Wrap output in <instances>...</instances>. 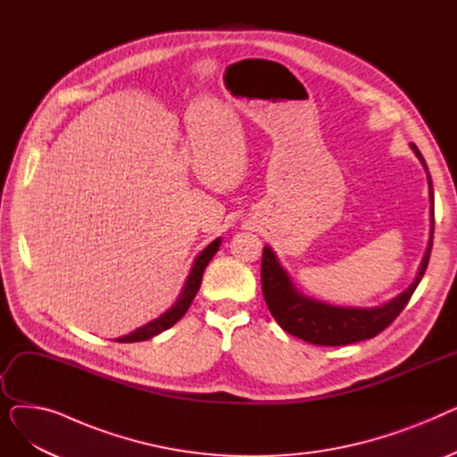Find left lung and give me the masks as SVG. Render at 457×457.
<instances>
[{"instance_id": "obj_1", "label": "left lung", "mask_w": 457, "mask_h": 457, "mask_svg": "<svg viewBox=\"0 0 457 457\" xmlns=\"http://www.w3.org/2000/svg\"><path fill=\"white\" fill-rule=\"evenodd\" d=\"M411 150L422 162L424 170L428 174V187H429V243L422 262L419 267V274L415 281L407 287L403 293H400L391 302L378 305V307H341L331 305L311 296H305L296 289L291 276L281 267L274 250L265 246L261 259V287L262 296L270 309L276 322L287 331L295 335V337L319 345V346H343L352 345L357 341H365L376 337L378 333L386 329L400 313L402 309L413 296L417 285L420 283L428 261L431 245H434V188H431V178L428 172L426 161L415 144H411Z\"/></svg>"}]
</instances>
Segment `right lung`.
Masks as SVG:
<instances>
[{
  "label": "right lung",
  "instance_id": "right-lung-1",
  "mask_svg": "<svg viewBox=\"0 0 457 457\" xmlns=\"http://www.w3.org/2000/svg\"><path fill=\"white\" fill-rule=\"evenodd\" d=\"M220 243H222V238H214V241L195 259V265H192V269H190V274H188V278L185 281V287H183L179 298L176 300V303L170 309L166 311V313H162L159 319L148 322L146 326L135 329L133 333L124 335V337H118L116 341L118 343L148 341V339L155 337V335H159L161 331L172 328L187 313V309L190 307L192 300H195V296H196V293L200 289V285H202L204 270L209 265V261L212 259V255L216 253V250H219Z\"/></svg>",
  "mask_w": 457,
  "mask_h": 457
}]
</instances>
